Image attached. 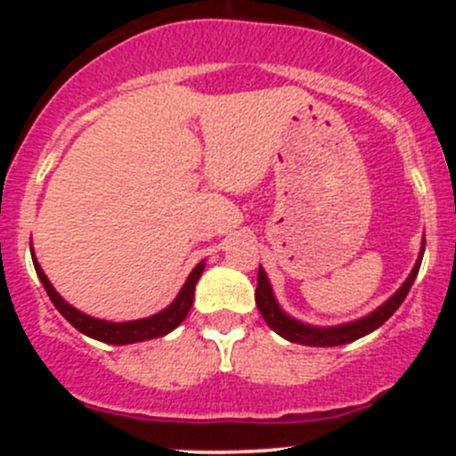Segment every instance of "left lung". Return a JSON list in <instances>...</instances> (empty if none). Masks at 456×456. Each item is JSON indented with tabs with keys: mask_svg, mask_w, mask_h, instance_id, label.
Wrapping results in <instances>:
<instances>
[{
	"mask_svg": "<svg viewBox=\"0 0 456 456\" xmlns=\"http://www.w3.org/2000/svg\"><path fill=\"white\" fill-rule=\"evenodd\" d=\"M422 255H425V242H422V250L420 257H418L416 265H413L411 274L407 276V281L403 282V287L396 291L395 296L390 297L386 305H381L378 311H373L370 315H366L358 322L352 323H343V326L337 328H313V326H305V323L296 322L289 315L281 311V306L276 305L274 294H272V287L268 282V276H265L264 268H259L257 272V289H255V302H257V308L261 313V317L265 319V323L274 330L276 334H281L282 338L291 343H300V345H311V347H334V345H345L352 343L355 338L364 337V334L373 332L378 330L381 323H386V319L395 315V311L403 305L405 296L410 294L413 281H416L418 270H420L422 264Z\"/></svg>",
	"mask_w": 456,
	"mask_h": 456,
	"instance_id": "8db88e82",
	"label": "left lung"
}]
</instances>
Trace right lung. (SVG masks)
Here are the masks:
<instances>
[{
    "mask_svg": "<svg viewBox=\"0 0 456 456\" xmlns=\"http://www.w3.org/2000/svg\"><path fill=\"white\" fill-rule=\"evenodd\" d=\"M31 259H34L36 274H38L45 291L49 294L51 302H53L57 311H60L61 315H64L68 322H70L72 326L78 330V332L87 334V337L96 338V341L111 343V345H130V343L150 341V338L165 337V334H169L171 330H175L177 326H180V323L186 319L188 311H191L192 300H195V285H197L199 276H201L203 268H206V264H203V261L195 265V270L191 272V276L186 279L182 291L177 294L175 300L165 308V311L156 313V315H151V317L137 319V322L113 323V322H102V319H94L90 315H86V313L72 308L68 302H64V297L57 294V291L53 289V285H51L49 279H46V274L43 272V268H40V264L36 261V257H31Z\"/></svg>",
    "mask_w": 456,
    "mask_h": 456,
    "instance_id": "1",
    "label": "right lung"
}]
</instances>
